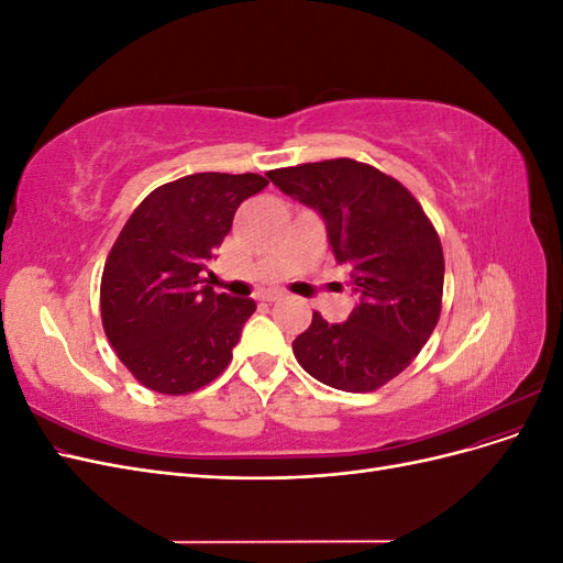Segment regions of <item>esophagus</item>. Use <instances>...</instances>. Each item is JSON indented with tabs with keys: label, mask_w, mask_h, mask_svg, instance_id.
<instances>
[{
	"label": "esophagus",
	"mask_w": 563,
	"mask_h": 563,
	"mask_svg": "<svg viewBox=\"0 0 563 563\" xmlns=\"http://www.w3.org/2000/svg\"><path fill=\"white\" fill-rule=\"evenodd\" d=\"M258 298H261V300H267V302H275V300H282L284 294H282V291H263Z\"/></svg>",
	"instance_id": "obj_1"
}]
</instances>
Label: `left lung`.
I'll use <instances>...</instances> for the list:
<instances>
[{"label":"left lung","mask_w":563,"mask_h":563,"mask_svg":"<svg viewBox=\"0 0 563 563\" xmlns=\"http://www.w3.org/2000/svg\"><path fill=\"white\" fill-rule=\"evenodd\" d=\"M267 178L319 211L360 296L343 323L312 314L294 340L298 364L343 391L383 387L413 362L439 321L444 251L434 225L399 180L347 157L275 168Z\"/></svg>","instance_id":"left-lung-1"}]
</instances>
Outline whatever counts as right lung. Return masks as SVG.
I'll use <instances>...</instances> for the list:
<instances>
[{
	"label": "right lung",
	"mask_w": 563,
	"mask_h": 563,
	"mask_svg": "<svg viewBox=\"0 0 563 563\" xmlns=\"http://www.w3.org/2000/svg\"><path fill=\"white\" fill-rule=\"evenodd\" d=\"M258 174H192L152 190L106 261L100 317L122 364L159 395H190L232 360L251 298L213 294L209 261Z\"/></svg>",
	"instance_id": "obj_1"
}]
</instances>
